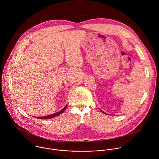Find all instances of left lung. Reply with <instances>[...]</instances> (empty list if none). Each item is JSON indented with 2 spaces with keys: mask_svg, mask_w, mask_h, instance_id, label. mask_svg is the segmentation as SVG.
I'll list each match as a JSON object with an SVG mask.
<instances>
[{
  "mask_svg": "<svg viewBox=\"0 0 159 159\" xmlns=\"http://www.w3.org/2000/svg\"><path fill=\"white\" fill-rule=\"evenodd\" d=\"M101 111H102V113H105V114H106V113H105V112H103V111H102V110H101Z\"/></svg>",
  "mask_w": 159,
  "mask_h": 159,
  "instance_id": "left-lung-1",
  "label": "left lung"
}]
</instances>
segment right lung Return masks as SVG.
<instances>
[{"label":"right lung","instance_id":"add662e5","mask_svg":"<svg viewBox=\"0 0 159 159\" xmlns=\"http://www.w3.org/2000/svg\"><path fill=\"white\" fill-rule=\"evenodd\" d=\"M66 107H67V105L64 107V108H62L61 111H58V112H57V113H54V114H52V115H48V116H41V117H38H38H35V118H39V119H49V118H54V117L57 116H58L59 115L61 114L62 113H63V111H64L65 110Z\"/></svg>","mask_w":159,"mask_h":159}]
</instances>
